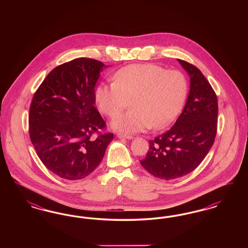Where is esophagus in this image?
I'll list each match as a JSON object with an SVG mask.
<instances>
[{"instance_id": "obj_1", "label": "esophagus", "mask_w": 248, "mask_h": 248, "mask_svg": "<svg viewBox=\"0 0 248 248\" xmlns=\"http://www.w3.org/2000/svg\"><path fill=\"white\" fill-rule=\"evenodd\" d=\"M117 137L120 139H126V140H132L133 137L131 135H126V134H123V133H118Z\"/></svg>"}]
</instances>
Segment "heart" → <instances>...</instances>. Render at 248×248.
Here are the masks:
<instances>
[{
	"instance_id": "b5f03b06",
	"label": "heart",
	"mask_w": 248,
	"mask_h": 248,
	"mask_svg": "<svg viewBox=\"0 0 248 248\" xmlns=\"http://www.w3.org/2000/svg\"><path fill=\"white\" fill-rule=\"evenodd\" d=\"M112 80L97 85L94 101L100 112L115 118L131 100L130 111L112 122V127L123 132L165 128L178 115L188 94V82L182 72L155 64L125 66L114 73Z\"/></svg>"
}]
</instances>
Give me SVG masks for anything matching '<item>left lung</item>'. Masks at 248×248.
<instances>
[{"label":"left lung","mask_w":248,"mask_h":248,"mask_svg":"<svg viewBox=\"0 0 248 248\" xmlns=\"http://www.w3.org/2000/svg\"><path fill=\"white\" fill-rule=\"evenodd\" d=\"M190 77L189 96L175 124L150 140L140 161L154 177L170 180L186 176L200 165L212 147L217 129V97L200 70L178 59Z\"/></svg>","instance_id":"1"}]
</instances>
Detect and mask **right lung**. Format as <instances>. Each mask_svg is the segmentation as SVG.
Listing matches in <instances>:
<instances>
[{
	"label": "right lung",
	"mask_w": 248,
	"mask_h": 248,
	"mask_svg": "<svg viewBox=\"0 0 248 248\" xmlns=\"http://www.w3.org/2000/svg\"><path fill=\"white\" fill-rule=\"evenodd\" d=\"M105 67L86 58L61 64L32 97L31 140L43 164L61 178L78 180L90 175L113 140L112 133H101L106 123L94 106V86Z\"/></svg>",
	"instance_id": "right-lung-1"
}]
</instances>
